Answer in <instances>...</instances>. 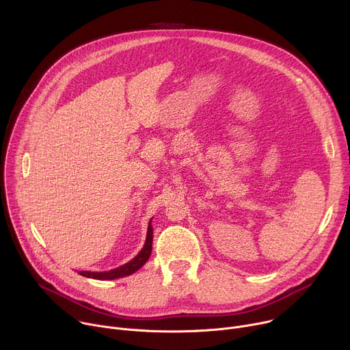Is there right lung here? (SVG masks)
<instances>
[{
    "label": "right lung",
    "mask_w": 350,
    "mask_h": 350,
    "mask_svg": "<svg viewBox=\"0 0 350 350\" xmlns=\"http://www.w3.org/2000/svg\"><path fill=\"white\" fill-rule=\"evenodd\" d=\"M152 239H154V231H152V226L151 221L148 224V232H146V239L144 243V247L141 249V252L129 263L109 270V271H103V273H96V271H79L80 275L83 277H88V278H94V280H115V278H120V277H126L130 275L133 273H135L138 269H141L151 256L152 252Z\"/></svg>",
    "instance_id": "add662e5"
}]
</instances>
